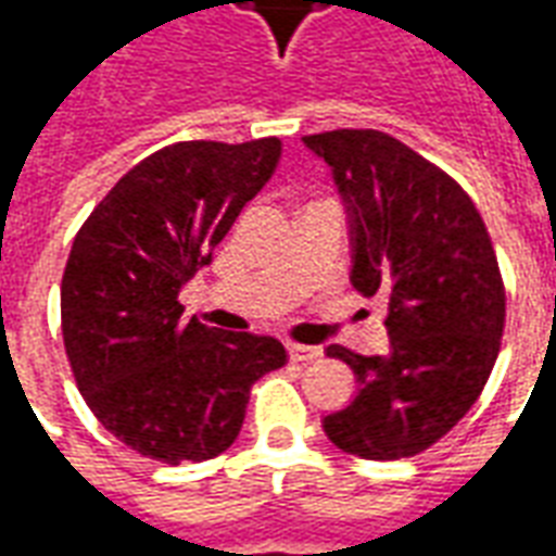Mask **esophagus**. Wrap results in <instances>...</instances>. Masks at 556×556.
Returning <instances> with one entry per match:
<instances>
[{"label":"esophagus","mask_w":556,"mask_h":556,"mask_svg":"<svg viewBox=\"0 0 556 556\" xmlns=\"http://www.w3.org/2000/svg\"><path fill=\"white\" fill-rule=\"evenodd\" d=\"M289 357L298 363H309L321 357V349L318 345H303V342H289Z\"/></svg>","instance_id":"obj_1"}]
</instances>
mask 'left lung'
Returning <instances> with one entry per match:
<instances>
[{
    "instance_id": "obj_1",
    "label": "left lung",
    "mask_w": 556,
    "mask_h": 556,
    "mask_svg": "<svg viewBox=\"0 0 556 556\" xmlns=\"http://www.w3.org/2000/svg\"><path fill=\"white\" fill-rule=\"evenodd\" d=\"M325 160L349 214L351 286L387 298V354H354L357 396L321 419L339 450L372 462L441 441L489 381L506 291L477 205L458 184L381 130L303 137Z\"/></svg>"
}]
</instances>
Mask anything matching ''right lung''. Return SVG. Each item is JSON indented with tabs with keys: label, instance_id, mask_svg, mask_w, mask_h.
<instances>
[{
	"label": "right lung",
	"instance_id": "add662e5",
	"mask_svg": "<svg viewBox=\"0 0 556 556\" xmlns=\"http://www.w3.org/2000/svg\"><path fill=\"white\" fill-rule=\"evenodd\" d=\"M279 154L277 137L160 148L74 238L62 277L67 361L103 429L146 458L181 465L229 450L250 387L286 363L279 339L207 327L178 303Z\"/></svg>",
	"mask_w": 556,
	"mask_h": 556
}]
</instances>
